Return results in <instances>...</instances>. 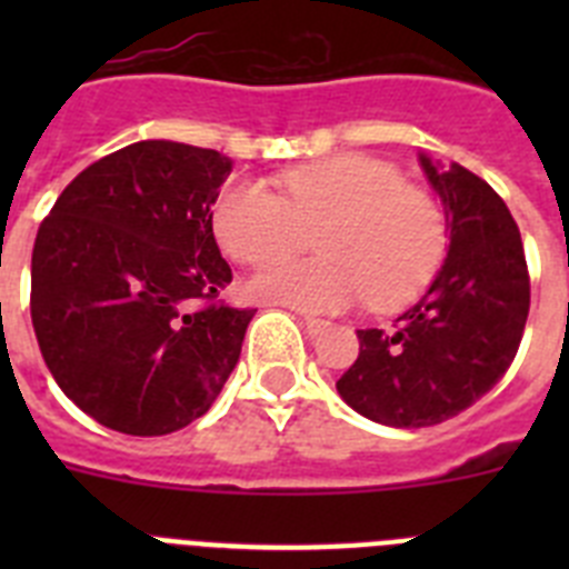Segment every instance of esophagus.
Returning a JSON list of instances; mask_svg holds the SVG:
<instances>
[{"instance_id":"34e87169","label":"esophagus","mask_w":569,"mask_h":569,"mask_svg":"<svg viewBox=\"0 0 569 569\" xmlns=\"http://www.w3.org/2000/svg\"><path fill=\"white\" fill-rule=\"evenodd\" d=\"M305 330H308L310 336H319V333H325V330L330 328V321H325V319H316V316H305Z\"/></svg>"}]
</instances>
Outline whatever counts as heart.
<instances>
[{
    "mask_svg": "<svg viewBox=\"0 0 569 569\" xmlns=\"http://www.w3.org/2000/svg\"><path fill=\"white\" fill-rule=\"evenodd\" d=\"M281 196L261 182L228 184L213 204V233L241 264L303 247L317 230L313 260L270 262L250 293L301 310L407 305L439 270L447 224L427 190L401 182L390 162L336 153L281 173Z\"/></svg>",
    "mask_w": 569,
    "mask_h": 569,
    "instance_id": "heart-1",
    "label": "heart"
}]
</instances>
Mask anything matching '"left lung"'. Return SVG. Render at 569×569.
Masks as SVG:
<instances>
[{
  "instance_id": "8db88e82",
  "label": "left lung",
  "mask_w": 569,
  "mask_h": 569,
  "mask_svg": "<svg viewBox=\"0 0 569 569\" xmlns=\"http://www.w3.org/2000/svg\"><path fill=\"white\" fill-rule=\"evenodd\" d=\"M421 168L447 208L439 276L393 330H359L341 399L387 427H433L481 399L519 353L530 273L519 224L485 179L461 164Z\"/></svg>"
}]
</instances>
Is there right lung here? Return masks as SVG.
Listing matches in <instances>:
<instances>
[{"mask_svg":"<svg viewBox=\"0 0 569 569\" xmlns=\"http://www.w3.org/2000/svg\"><path fill=\"white\" fill-rule=\"evenodd\" d=\"M228 176L219 150L148 139L84 168L39 224V350L62 393L110 430L173 433L233 373L256 310L216 301L233 281L210 210Z\"/></svg>","mask_w":569,"mask_h":569,"instance_id":"right-lung-1","label":"right lung"}]
</instances>
